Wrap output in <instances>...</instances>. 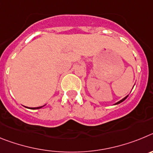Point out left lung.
I'll use <instances>...</instances> for the list:
<instances>
[{
  "mask_svg": "<svg viewBox=\"0 0 153 153\" xmlns=\"http://www.w3.org/2000/svg\"><path fill=\"white\" fill-rule=\"evenodd\" d=\"M127 97H128V96H126V97H125V98H123V100H120V101H119V102H117V103H116V105H117V104H119V103H120V102H123V101H124V100H126V98H127Z\"/></svg>",
  "mask_w": 153,
  "mask_h": 153,
  "instance_id": "1",
  "label": "left lung"
}]
</instances>
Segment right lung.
Returning <instances> with one entry per match:
<instances>
[{"label": "right lung", "mask_w": 153, "mask_h": 153, "mask_svg": "<svg viewBox=\"0 0 153 153\" xmlns=\"http://www.w3.org/2000/svg\"><path fill=\"white\" fill-rule=\"evenodd\" d=\"M42 106H40V107H36V108H31V109H40V108H41Z\"/></svg>", "instance_id": "right-lung-1"}]
</instances>
